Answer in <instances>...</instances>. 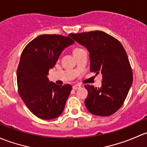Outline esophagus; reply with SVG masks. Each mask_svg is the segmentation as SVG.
<instances>
[{
    "label": "esophagus",
    "mask_w": 147,
    "mask_h": 147,
    "mask_svg": "<svg viewBox=\"0 0 147 147\" xmlns=\"http://www.w3.org/2000/svg\"><path fill=\"white\" fill-rule=\"evenodd\" d=\"M80 88H81V86H80V85H78V84H76L73 86L74 90H78V89H79Z\"/></svg>",
    "instance_id": "obj_1"
}]
</instances>
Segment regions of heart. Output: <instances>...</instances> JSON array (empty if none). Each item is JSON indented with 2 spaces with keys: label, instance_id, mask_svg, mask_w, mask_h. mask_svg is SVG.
Masks as SVG:
<instances>
[{
  "label": "heart",
  "instance_id": "b5f03b06",
  "mask_svg": "<svg viewBox=\"0 0 147 147\" xmlns=\"http://www.w3.org/2000/svg\"><path fill=\"white\" fill-rule=\"evenodd\" d=\"M82 50H84V49H81V48H79V47H76V48H74V50H73V54H74H74H76L77 53L80 52V51H82Z\"/></svg>",
  "mask_w": 147,
  "mask_h": 147
}]
</instances>
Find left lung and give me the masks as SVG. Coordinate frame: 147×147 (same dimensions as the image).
Instances as JSON below:
<instances>
[{
	"label": "left lung",
	"mask_w": 147,
	"mask_h": 147,
	"mask_svg": "<svg viewBox=\"0 0 147 147\" xmlns=\"http://www.w3.org/2000/svg\"><path fill=\"white\" fill-rule=\"evenodd\" d=\"M90 53V71L101 73L102 86L97 88L86 85L85 105L95 115L110 116L123 105L133 81L127 55L117 39L102 31L69 34Z\"/></svg>",
	"instance_id": "left-lung-1"
}]
</instances>
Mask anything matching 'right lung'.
Segmentation results:
<instances>
[{"label":"right lung","instance_id":"obj_1","mask_svg":"<svg viewBox=\"0 0 147 147\" xmlns=\"http://www.w3.org/2000/svg\"><path fill=\"white\" fill-rule=\"evenodd\" d=\"M74 43L69 36L42 34L22 51L17 70L18 93L39 118L51 119L63 113L72 86L49 82L47 75L63 49Z\"/></svg>","mask_w":147,"mask_h":147}]
</instances>
